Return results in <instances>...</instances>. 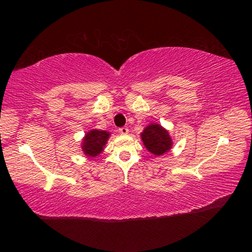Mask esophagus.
I'll return each mask as SVG.
<instances>
[{
    "label": "esophagus",
    "mask_w": 252,
    "mask_h": 252,
    "mask_svg": "<svg viewBox=\"0 0 252 252\" xmlns=\"http://www.w3.org/2000/svg\"><path fill=\"white\" fill-rule=\"evenodd\" d=\"M119 132H120L121 134H127V133H129V129H127L126 126H123V127H120V129H119Z\"/></svg>",
    "instance_id": "esophagus-1"
}]
</instances>
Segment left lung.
I'll use <instances>...</instances> for the list:
<instances>
[{
	"label": "left lung",
	"mask_w": 252,
	"mask_h": 252,
	"mask_svg": "<svg viewBox=\"0 0 252 252\" xmlns=\"http://www.w3.org/2000/svg\"><path fill=\"white\" fill-rule=\"evenodd\" d=\"M143 146L153 156L160 157L168 153L173 147L172 136L160 123H149L141 132Z\"/></svg>",
	"instance_id": "1"
}]
</instances>
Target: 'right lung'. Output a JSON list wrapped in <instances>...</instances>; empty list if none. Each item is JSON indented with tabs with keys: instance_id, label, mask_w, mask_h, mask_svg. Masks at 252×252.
Instances as JSON below:
<instances>
[{
	"instance_id": "1",
	"label": "right lung",
	"mask_w": 252,
	"mask_h": 252,
	"mask_svg": "<svg viewBox=\"0 0 252 252\" xmlns=\"http://www.w3.org/2000/svg\"><path fill=\"white\" fill-rule=\"evenodd\" d=\"M111 136V132L92 129L85 132L81 140V150L87 158H96L104 151V148Z\"/></svg>"
}]
</instances>
